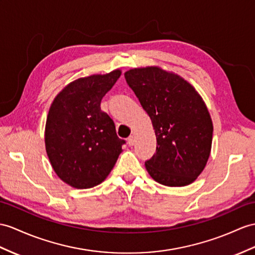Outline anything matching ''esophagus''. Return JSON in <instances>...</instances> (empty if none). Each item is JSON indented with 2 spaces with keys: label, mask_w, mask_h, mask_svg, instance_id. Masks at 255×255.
<instances>
[{
  "label": "esophagus",
  "mask_w": 255,
  "mask_h": 255,
  "mask_svg": "<svg viewBox=\"0 0 255 255\" xmlns=\"http://www.w3.org/2000/svg\"><path fill=\"white\" fill-rule=\"evenodd\" d=\"M128 144L129 146H133L135 144V136L134 135H131L128 138Z\"/></svg>",
  "instance_id": "esophagus-1"
}]
</instances>
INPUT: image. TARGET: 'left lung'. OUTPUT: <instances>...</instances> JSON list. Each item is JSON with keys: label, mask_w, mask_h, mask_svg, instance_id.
I'll list each match as a JSON object with an SVG mask.
<instances>
[{"label": "left lung", "mask_w": 255, "mask_h": 255, "mask_svg": "<svg viewBox=\"0 0 255 255\" xmlns=\"http://www.w3.org/2000/svg\"><path fill=\"white\" fill-rule=\"evenodd\" d=\"M124 77L156 134V153L145 162L149 175L169 187L195 182L207 165L213 135L199 93L179 74L159 66L133 68Z\"/></svg>", "instance_id": "obj_1"}]
</instances>
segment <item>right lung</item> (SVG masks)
Returning a JSON list of instances; mask_svg holds the SVG:
<instances>
[{
  "mask_svg": "<svg viewBox=\"0 0 255 255\" xmlns=\"http://www.w3.org/2000/svg\"><path fill=\"white\" fill-rule=\"evenodd\" d=\"M121 69L79 78L61 90L49 107L45 149L61 181L77 189L92 188L110 174L124 140L101 102L121 76Z\"/></svg>",
  "mask_w": 255,
  "mask_h": 255,
  "instance_id": "right-lung-1",
  "label": "right lung"
}]
</instances>
